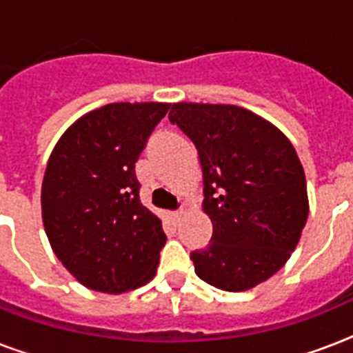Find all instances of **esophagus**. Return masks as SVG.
Here are the masks:
<instances>
[{"mask_svg":"<svg viewBox=\"0 0 353 353\" xmlns=\"http://www.w3.org/2000/svg\"><path fill=\"white\" fill-rule=\"evenodd\" d=\"M183 214H185V210H183V209L174 210V212H172V220H174V223H179V221H181V218H183Z\"/></svg>","mask_w":353,"mask_h":353,"instance_id":"esophagus-1","label":"esophagus"}]
</instances>
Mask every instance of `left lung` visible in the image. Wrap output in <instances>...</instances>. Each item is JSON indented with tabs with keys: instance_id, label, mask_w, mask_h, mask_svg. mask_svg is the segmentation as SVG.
<instances>
[{
	"instance_id": "8db88e82",
	"label": "left lung",
	"mask_w": 353,
	"mask_h": 353,
	"mask_svg": "<svg viewBox=\"0 0 353 353\" xmlns=\"http://www.w3.org/2000/svg\"><path fill=\"white\" fill-rule=\"evenodd\" d=\"M168 119L192 141L203 170L212 238L190 252L196 274L218 290H251L301 240L310 210L301 159L279 128L243 108L177 102Z\"/></svg>"
}]
</instances>
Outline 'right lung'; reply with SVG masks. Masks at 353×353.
Returning a JSON list of instances; mask_svg holds the SVG:
<instances>
[{"label": "right lung", "instance_id": "1", "mask_svg": "<svg viewBox=\"0 0 353 353\" xmlns=\"http://www.w3.org/2000/svg\"><path fill=\"white\" fill-rule=\"evenodd\" d=\"M115 102L85 113L52 150L41 218L63 268L90 290L124 293L154 279L166 234L139 199L135 163L168 112Z\"/></svg>", "mask_w": 353, "mask_h": 353}]
</instances>
